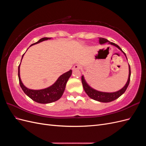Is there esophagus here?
I'll use <instances>...</instances> for the list:
<instances>
[{
    "label": "esophagus",
    "mask_w": 146,
    "mask_h": 146,
    "mask_svg": "<svg viewBox=\"0 0 146 146\" xmlns=\"http://www.w3.org/2000/svg\"><path fill=\"white\" fill-rule=\"evenodd\" d=\"M80 68H81L80 66L76 64V65H75V66H74V67H73V70H77V69H80Z\"/></svg>",
    "instance_id": "1"
}]
</instances>
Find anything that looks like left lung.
Returning <instances> with one entry per match:
<instances>
[{
  "instance_id": "obj_1",
  "label": "left lung",
  "mask_w": 146,
  "mask_h": 146,
  "mask_svg": "<svg viewBox=\"0 0 146 146\" xmlns=\"http://www.w3.org/2000/svg\"><path fill=\"white\" fill-rule=\"evenodd\" d=\"M107 42H108L109 44H111L112 46H114L116 47L117 48H118L122 52H123V54L125 55L126 58H127L125 54L122 51L121 47H119L118 45L116 44L115 43H113V42L109 41L108 39H105V38H99V43L100 44H104L107 43ZM129 77H128L127 82L125 83L124 86H123L120 90L117 91L116 92H102V91L96 90L88 85V83L86 82V81L85 80V77H84V76L83 75V76H82V82L83 89H84V90H85L87 95L92 99H94V100H97L98 102H104V103L110 102H112L114 100L117 99V98H119V97L122 96L126 91L128 86H129V85L130 80V76H131V70H130V67L129 64Z\"/></svg>"
}]
</instances>
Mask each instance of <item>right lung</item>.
<instances>
[{"instance_id":"add662e5","label":"right lung","mask_w":146,"mask_h":146,"mask_svg":"<svg viewBox=\"0 0 146 146\" xmlns=\"http://www.w3.org/2000/svg\"><path fill=\"white\" fill-rule=\"evenodd\" d=\"M51 38H42L39 39L36 42L32 44L30 46L36 44L44 41L50 39ZM24 55V54H23V56H22L21 60H23ZM20 64L18 67V77L19 84L22 90H23L24 93L29 96L30 99H32L33 101L39 104H49L60 99L61 97L63 94L66 83H67L69 77L72 75V70H70L68 72H66V73L60 76L57 79L56 81L49 87H47L42 90H30L29 88L25 86V85L21 81L20 77Z\"/></svg>"}]
</instances>
